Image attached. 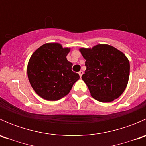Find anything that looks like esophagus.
<instances>
[{"label":"esophagus","mask_w":146,"mask_h":146,"mask_svg":"<svg viewBox=\"0 0 146 146\" xmlns=\"http://www.w3.org/2000/svg\"><path fill=\"white\" fill-rule=\"evenodd\" d=\"M78 74H79V76H80V77L81 78V77H82V75L83 74V72H82V70H81V71H80V72H79V73H78Z\"/></svg>","instance_id":"esophagus-1"}]
</instances>
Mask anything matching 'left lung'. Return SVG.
<instances>
[{"mask_svg":"<svg viewBox=\"0 0 146 146\" xmlns=\"http://www.w3.org/2000/svg\"><path fill=\"white\" fill-rule=\"evenodd\" d=\"M86 60L82 79L94 99L110 102L124 92L130 74V64L123 52L108 44L79 48Z\"/></svg>","mask_w":146,"mask_h":146,"instance_id":"left-lung-1","label":"left lung"}]
</instances>
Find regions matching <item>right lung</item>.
<instances>
[{
    "mask_svg": "<svg viewBox=\"0 0 146 146\" xmlns=\"http://www.w3.org/2000/svg\"><path fill=\"white\" fill-rule=\"evenodd\" d=\"M70 50L59 43H46L31 56L27 64L28 79L35 92L43 99H61L80 78L72 71L73 64L66 58Z\"/></svg>",
    "mask_w": 146,
    "mask_h": 146,
    "instance_id": "obj_1",
    "label": "right lung"
}]
</instances>
